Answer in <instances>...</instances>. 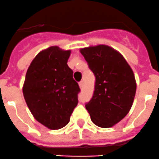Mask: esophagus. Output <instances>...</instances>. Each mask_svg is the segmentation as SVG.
I'll use <instances>...</instances> for the list:
<instances>
[{
  "mask_svg": "<svg viewBox=\"0 0 159 159\" xmlns=\"http://www.w3.org/2000/svg\"><path fill=\"white\" fill-rule=\"evenodd\" d=\"M79 86H80V88H81V89L84 88V82H83L82 81H80V82H79Z\"/></svg>",
  "mask_w": 159,
  "mask_h": 159,
  "instance_id": "1",
  "label": "esophagus"
}]
</instances>
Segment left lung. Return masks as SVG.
<instances>
[{
    "label": "left lung",
    "instance_id": "left-lung-1",
    "mask_svg": "<svg viewBox=\"0 0 159 159\" xmlns=\"http://www.w3.org/2000/svg\"><path fill=\"white\" fill-rule=\"evenodd\" d=\"M96 81L92 98L85 104L91 120L110 128L129 112L136 92L133 71L123 55L106 45L81 49Z\"/></svg>",
    "mask_w": 159,
    "mask_h": 159
}]
</instances>
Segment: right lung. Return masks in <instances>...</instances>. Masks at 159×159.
<instances>
[{
	"mask_svg": "<svg viewBox=\"0 0 159 159\" xmlns=\"http://www.w3.org/2000/svg\"><path fill=\"white\" fill-rule=\"evenodd\" d=\"M70 51L51 47L39 52L27 71L23 94L37 121L52 130L70 122L80 88L67 65Z\"/></svg>",
	"mask_w": 159,
	"mask_h": 159,
	"instance_id": "right-lung-1",
	"label": "right lung"
}]
</instances>
